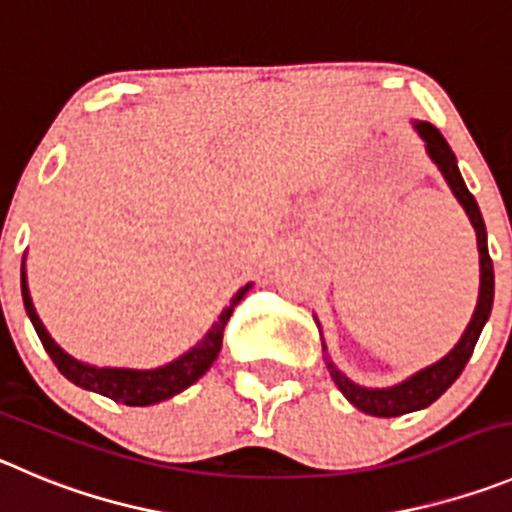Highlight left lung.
Here are the masks:
<instances>
[{
	"label": "left lung",
	"mask_w": 512,
	"mask_h": 512,
	"mask_svg": "<svg viewBox=\"0 0 512 512\" xmlns=\"http://www.w3.org/2000/svg\"><path fill=\"white\" fill-rule=\"evenodd\" d=\"M414 128L422 136V141L427 143L429 159L437 164V169L442 171L444 181L450 184L452 194L457 197V202L462 204V209L470 217L472 227L477 232V250H480V295H477L475 313H472V321L467 323L465 333L457 341V346L452 348L444 358H439L437 364L427 366V369L417 371L409 379H404L401 384L389 386V389H366V386L353 384L348 376H343L336 369L331 358L326 353V366L331 371V379L336 381V386L341 389V394L351 401L353 407L361 409L364 414L371 417H401V414L417 412V409L429 407L432 401H437L444 391L450 389L457 381V376L462 374V369L470 361L472 351H475V343L480 338L482 328H485L487 318H490V310H493V298H495V270L493 260H490V252H487V229L482 222L480 207H477L475 197L470 194V189L462 181L460 169H457V159L452 154L450 143L444 141L442 133L427 121H414ZM323 351H326V343H323Z\"/></svg>",
	"instance_id": "obj_1"
}]
</instances>
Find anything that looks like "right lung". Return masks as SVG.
Listing matches in <instances>:
<instances>
[{
	"label": "right lung",
	"instance_id": "obj_1",
	"mask_svg": "<svg viewBox=\"0 0 512 512\" xmlns=\"http://www.w3.org/2000/svg\"><path fill=\"white\" fill-rule=\"evenodd\" d=\"M252 288V283H247L245 288H240L232 295L227 308L219 313V318L214 321V326L209 328L207 336L197 343L194 348L179 356L171 364L159 366V369H108V366H90L73 358L70 353L62 351L55 341L50 338L47 328L42 326L40 315H37L35 305H32L30 288H27V275H25V262H22V300H25V310L30 315L32 326H35L37 336H40L42 346L50 353L52 364L57 366L62 376L68 381H73L80 389L95 391V394H103L108 399L118 401V404H126V407H148V404H159V401L171 399L174 394L184 391L186 386H191L194 381L202 379L209 371V366L217 361L219 348H222V336L224 326H227L229 315H232L234 305L245 298L247 290Z\"/></svg>",
	"mask_w": 512,
	"mask_h": 512
}]
</instances>
